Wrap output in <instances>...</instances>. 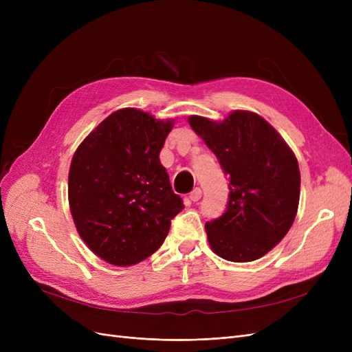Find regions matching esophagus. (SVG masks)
Masks as SVG:
<instances>
[{
  "mask_svg": "<svg viewBox=\"0 0 352 352\" xmlns=\"http://www.w3.org/2000/svg\"><path fill=\"white\" fill-rule=\"evenodd\" d=\"M201 197H202V190L199 189V188H195L192 192L189 194V198H190V201H194V202H197V201H199L201 199Z\"/></svg>",
  "mask_w": 352,
  "mask_h": 352,
  "instance_id": "obj_1",
  "label": "esophagus"
}]
</instances>
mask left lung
<instances>
[{"label":"left lung","mask_w":352,"mask_h":352,"mask_svg":"<svg viewBox=\"0 0 352 352\" xmlns=\"http://www.w3.org/2000/svg\"><path fill=\"white\" fill-rule=\"evenodd\" d=\"M188 122L230 177L225 214L206 223L212 252L233 263L258 260L296 216L301 175L294 151L252 111L235 110L221 122L189 116Z\"/></svg>","instance_id":"8db88e82"}]
</instances>
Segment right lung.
Returning <instances> with one entry per match:
<instances>
[{
  "label": "right lung",
  "instance_id": "obj_1",
  "mask_svg": "<svg viewBox=\"0 0 352 352\" xmlns=\"http://www.w3.org/2000/svg\"><path fill=\"white\" fill-rule=\"evenodd\" d=\"M175 120L138 109L111 113L74 151L69 206L88 248L127 267L154 254L184 204L170 186L160 151Z\"/></svg>",
  "mask_w": 352,
  "mask_h": 352
}]
</instances>
